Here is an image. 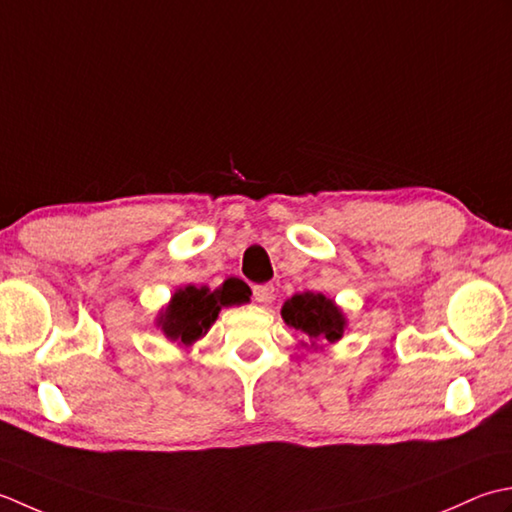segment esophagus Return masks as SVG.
<instances>
[{
    "mask_svg": "<svg viewBox=\"0 0 512 512\" xmlns=\"http://www.w3.org/2000/svg\"><path fill=\"white\" fill-rule=\"evenodd\" d=\"M254 298L256 302H260V305H267V302L274 300V285H256Z\"/></svg>",
    "mask_w": 512,
    "mask_h": 512,
    "instance_id": "34e87169",
    "label": "esophagus"
}]
</instances>
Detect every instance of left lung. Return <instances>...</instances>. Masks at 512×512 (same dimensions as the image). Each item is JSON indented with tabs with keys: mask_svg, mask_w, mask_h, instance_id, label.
<instances>
[{
	"mask_svg": "<svg viewBox=\"0 0 512 512\" xmlns=\"http://www.w3.org/2000/svg\"><path fill=\"white\" fill-rule=\"evenodd\" d=\"M283 320L305 336V344L318 347L322 342H338L347 327V318L331 298L305 291L291 296L283 305Z\"/></svg>",
	"mask_w": 512,
	"mask_h": 512,
	"instance_id": "left-lung-1",
	"label": "left lung"
}]
</instances>
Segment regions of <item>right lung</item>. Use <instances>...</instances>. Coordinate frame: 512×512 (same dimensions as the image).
<instances>
[{
	"instance_id": "1",
	"label": "right lung",
	"mask_w": 512,
	"mask_h": 512,
	"mask_svg": "<svg viewBox=\"0 0 512 512\" xmlns=\"http://www.w3.org/2000/svg\"><path fill=\"white\" fill-rule=\"evenodd\" d=\"M241 287L229 283V280L214 291L207 287L187 285L174 291L170 305L156 318V325L161 327L168 340L190 347L214 325L218 311L223 307L241 305L247 300V294Z\"/></svg>"
}]
</instances>
